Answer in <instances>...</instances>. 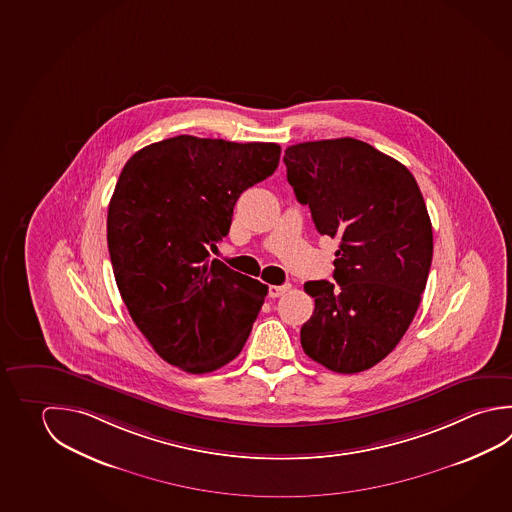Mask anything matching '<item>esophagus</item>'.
<instances>
[{
  "mask_svg": "<svg viewBox=\"0 0 512 512\" xmlns=\"http://www.w3.org/2000/svg\"><path fill=\"white\" fill-rule=\"evenodd\" d=\"M289 290V283H285V285H270L269 296L270 298H279V296H283V294H285V292H289Z\"/></svg>",
  "mask_w": 512,
  "mask_h": 512,
  "instance_id": "esophagus-1",
  "label": "esophagus"
}]
</instances>
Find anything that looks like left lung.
<instances>
[{
    "label": "left lung",
    "instance_id": "1",
    "mask_svg": "<svg viewBox=\"0 0 512 512\" xmlns=\"http://www.w3.org/2000/svg\"><path fill=\"white\" fill-rule=\"evenodd\" d=\"M283 162L317 231L341 240L335 283H305L316 308L301 346L332 372H364L399 344L428 283L433 229L419 184L399 160L350 137L290 146Z\"/></svg>",
    "mask_w": 512,
    "mask_h": 512
}]
</instances>
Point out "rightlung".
<instances>
[{
    "label": "right lung",
    "instance_id": "right-lung-1",
    "mask_svg": "<svg viewBox=\"0 0 512 512\" xmlns=\"http://www.w3.org/2000/svg\"><path fill=\"white\" fill-rule=\"evenodd\" d=\"M274 142L178 135L137 151L108 207V251L133 323L166 363L214 372L242 352L267 285L209 261L236 200L270 177Z\"/></svg>",
    "mask_w": 512,
    "mask_h": 512
}]
</instances>
